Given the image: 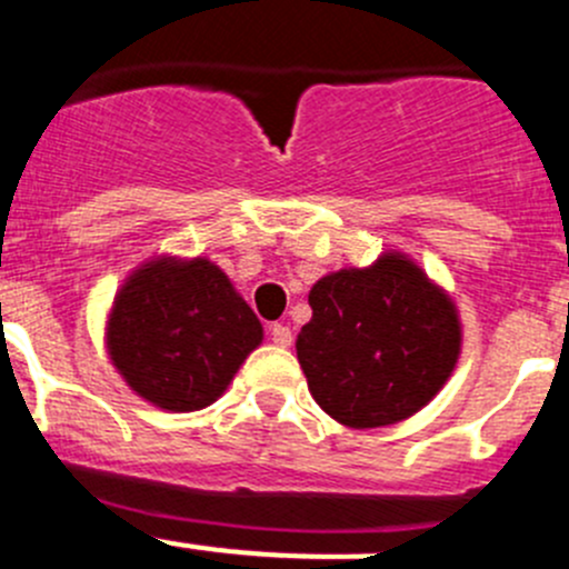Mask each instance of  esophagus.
I'll use <instances>...</instances> for the list:
<instances>
[{
  "label": "esophagus",
  "instance_id": "esophagus-1",
  "mask_svg": "<svg viewBox=\"0 0 569 569\" xmlns=\"http://www.w3.org/2000/svg\"><path fill=\"white\" fill-rule=\"evenodd\" d=\"M269 336H272V345H278V347H289L291 345V328H289V325H283V322L272 325V328H269Z\"/></svg>",
  "mask_w": 569,
  "mask_h": 569
}]
</instances>
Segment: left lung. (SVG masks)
Wrapping results in <instances>:
<instances>
[{"label": "left lung", "mask_w": 569, "mask_h": 569, "mask_svg": "<svg viewBox=\"0 0 569 569\" xmlns=\"http://www.w3.org/2000/svg\"><path fill=\"white\" fill-rule=\"evenodd\" d=\"M308 306L313 317L297 333V361L317 406L347 428L413 417L459 363L456 300L400 250L328 272L311 286Z\"/></svg>", "instance_id": "1"}]
</instances>
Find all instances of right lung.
Segmentation results:
<instances>
[{
  "instance_id": "right-lung-1",
  "label": "right lung",
  "mask_w": 569,
  "mask_h": 569,
  "mask_svg": "<svg viewBox=\"0 0 569 569\" xmlns=\"http://www.w3.org/2000/svg\"><path fill=\"white\" fill-rule=\"evenodd\" d=\"M261 341L263 325L206 256L147 258L104 317V350L121 380L174 413L217 402Z\"/></svg>"
}]
</instances>
